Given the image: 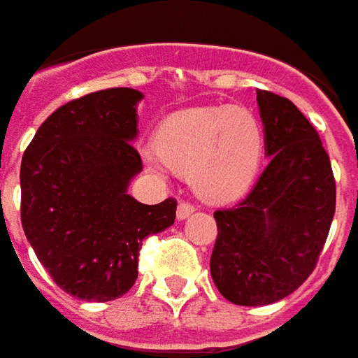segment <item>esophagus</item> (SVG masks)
<instances>
[{
	"label": "esophagus",
	"instance_id": "obj_1",
	"mask_svg": "<svg viewBox=\"0 0 358 358\" xmlns=\"http://www.w3.org/2000/svg\"><path fill=\"white\" fill-rule=\"evenodd\" d=\"M194 212V206H192L191 202H181L179 206H177V220H187L189 215Z\"/></svg>",
	"mask_w": 358,
	"mask_h": 358
}]
</instances>
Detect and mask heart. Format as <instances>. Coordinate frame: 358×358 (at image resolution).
<instances>
[{"mask_svg":"<svg viewBox=\"0 0 358 358\" xmlns=\"http://www.w3.org/2000/svg\"><path fill=\"white\" fill-rule=\"evenodd\" d=\"M262 148V125L252 111L215 106L173 113L159 125L156 143L144 144L141 154L152 171H189L200 196L224 202L252 183Z\"/></svg>","mask_w":358,"mask_h":358,"instance_id":"obj_1","label":"heart"}]
</instances>
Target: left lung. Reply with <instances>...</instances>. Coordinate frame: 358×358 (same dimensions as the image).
Masks as SVG:
<instances>
[{"mask_svg": "<svg viewBox=\"0 0 358 358\" xmlns=\"http://www.w3.org/2000/svg\"><path fill=\"white\" fill-rule=\"evenodd\" d=\"M268 166L233 208L215 210L210 272L241 306L272 305L313 273L336 214V179L310 121L287 98L256 92Z\"/></svg>", "mask_w": 358, "mask_h": 358, "instance_id": "left-lung-1", "label": "left lung"}]
</instances>
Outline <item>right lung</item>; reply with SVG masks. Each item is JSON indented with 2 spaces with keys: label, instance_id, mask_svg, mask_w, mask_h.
I'll use <instances>...</instances> for the list:
<instances>
[{
  "label": "right lung",
  "instance_id": "1",
  "mask_svg": "<svg viewBox=\"0 0 358 358\" xmlns=\"http://www.w3.org/2000/svg\"><path fill=\"white\" fill-rule=\"evenodd\" d=\"M133 88L71 100L40 125L21 162V222L52 280L69 295L106 303L138 275L148 235L175 222L177 200L141 204L127 187L143 171Z\"/></svg>",
  "mask_w": 358,
  "mask_h": 358
}]
</instances>
